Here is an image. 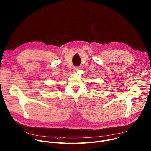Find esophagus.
<instances>
[{
	"instance_id": "obj_1",
	"label": "esophagus",
	"mask_w": 151,
	"mask_h": 151,
	"mask_svg": "<svg viewBox=\"0 0 151 151\" xmlns=\"http://www.w3.org/2000/svg\"><path fill=\"white\" fill-rule=\"evenodd\" d=\"M79 69V67H75L74 68H73V72L75 73L76 71H78V70Z\"/></svg>"
}]
</instances>
